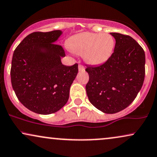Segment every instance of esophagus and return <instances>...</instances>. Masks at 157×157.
<instances>
[{
  "mask_svg": "<svg viewBox=\"0 0 157 157\" xmlns=\"http://www.w3.org/2000/svg\"><path fill=\"white\" fill-rule=\"evenodd\" d=\"M84 66L83 65H82V64H79L78 65V71H84Z\"/></svg>",
  "mask_w": 157,
  "mask_h": 157,
  "instance_id": "34e87169",
  "label": "esophagus"
}]
</instances>
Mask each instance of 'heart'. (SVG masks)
Masks as SVG:
<instances>
[{
  "mask_svg": "<svg viewBox=\"0 0 157 157\" xmlns=\"http://www.w3.org/2000/svg\"><path fill=\"white\" fill-rule=\"evenodd\" d=\"M115 40L107 33L86 32L75 35L69 41V48L76 55H83L86 63L98 65L105 63L113 53Z\"/></svg>",
  "mask_w": 157,
  "mask_h": 157,
  "instance_id": "obj_1",
  "label": "heart"
}]
</instances>
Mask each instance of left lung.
<instances>
[{"label":"left lung","instance_id":"8db88e82","mask_svg":"<svg viewBox=\"0 0 157 157\" xmlns=\"http://www.w3.org/2000/svg\"><path fill=\"white\" fill-rule=\"evenodd\" d=\"M116 40L114 52L98 66H86L89 100L105 113H115L130 105L145 78L144 50L127 35L111 33Z\"/></svg>","mask_w":157,"mask_h":157}]
</instances>
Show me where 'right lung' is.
Returning <instances> with one entry per match:
<instances>
[{"label":"right lung","instance_id":"obj_1","mask_svg":"<svg viewBox=\"0 0 157 157\" xmlns=\"http://www.w3.org/2000/svg\"><path fill=\"white\" fill-rule=\"evenodd\" d=\"M60 30L34 32L27 36L13 52L11 82L25 107L36 113L51 114L61 109L69 98L70 88L78 64L66 66L63 46L55 44Z\"/></svg>","mask_w":157,"mask_h":157}]
</instances>
